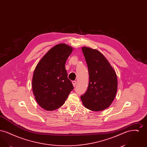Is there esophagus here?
Listing matches in <instances>:
<instances>
[{"mask_svg":"<svg viewBox=\"0 0 147 147\" xmlns=\"http://www.w3.org/2000/svg\"><path fill=\"white\" fill-rule=\"evenodd\" d=\"M72 84L73 85V86L75 87L76 85V84H77V82L76 81H73L72 82Z\"/></svg>","mask_w":147,"mask_h":147,"instance_id":"esophagus-1","label":"esophagus"}]
</instances>
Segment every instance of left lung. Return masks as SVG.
Listing matches in <instances>:
<instances>
[{
    "mask_svg": "<svg viewBox=\"0 0 147 147\" xmlns=\"http://www.w3.org/2000/svg\"><path fill=\"white\" fill-rule=\"evenodd\" d=\"M89 74L85 93L80 96L84 106L93 111L105 110L112 104L117 91L116 72L107 59L97 49L82 47Z\"/></svg>",
    "mask_w": 147,
    "mask_h": 147,
    "instance_id": "8db88e82",
    "label": "left lung"
}]
</instances>
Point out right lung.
<instances>
[{
  "mask_svg": "<svg viewBox=\"0 0 147 147\" xmlns=\"http://www.w3.org/2000/svg\"><path fill=\"white\" fill-rule=\"evenodd\" d=\"M73 48L57 45L45 54L35 68L32 87L35 99L42 109L53 111L64 104L74 89L65 68Z\"/></svg>",
  "mask_w": 147,
  "mask_h": 147,
  "instance_id": "obj_1",
  "label": "right lung"
}]
</instances>
